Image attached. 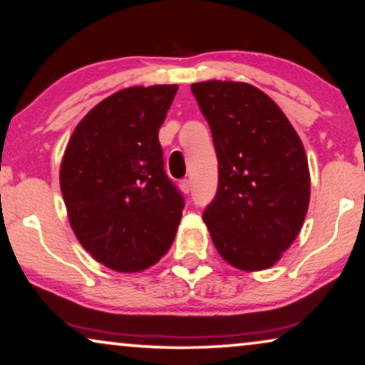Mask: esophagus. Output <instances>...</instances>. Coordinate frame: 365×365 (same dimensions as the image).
Segmentation results:
<instances>
[{
    "label": "esophagus",
    "instance_id": "34e87169",
    "mask_svg": "<svg viewBox=\"0 0 365 365\" xmlns=\"http://www.w3.org/2000/svg\"><path fill=\"white\" fill-rule=\"evenodd\" d=\"M180 188H182L183 193H190V190H192V182H190V180H188V178L182 180V182H180Z\"/></svg>",
    "mask_w": 365,
    "mask_h": 365
}]
</instances>
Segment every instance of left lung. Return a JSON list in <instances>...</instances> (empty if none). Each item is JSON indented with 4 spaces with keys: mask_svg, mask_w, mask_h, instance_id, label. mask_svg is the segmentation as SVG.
I'll return each instance as SVG.
<instances>
[{
    "mask_svg": "<svg viewBox=\"0 0 365 365\" xmlns=\"http://www.w3.org/2000/svg\"><path fill=\"white\" fill-rule=\"evenodd\" d=\"M218 160L217 195L203 212L213 245L240 270L269 269L302 228L310 200L304 145L264 91L237 81L192 85Z\"/></svg>",
    "mask_w": 365,
    "mask_h": 365,
    "instance_id": "8db88e82",
    "label": "left lung"
}]
</instances>
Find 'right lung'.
<instances>
[{
  "mask_svg": "<svg viewBox=\"0 0 365 365\" xmlns=\"http://www.w3.org/2000/svg\"><path fill=\"white\" fill-rule=\"evenodd\" d=\"M177 90L116 91L76 125L63 155L60 187L73 232L116 272L148 269L173 244L185 202L165 173L158 130Z\"/></svg>",
  "mask_w": 365,
  "mask_h": 365,
  "instance_id": "obj_1",
  "label": "right lung"
}]
</instances>
